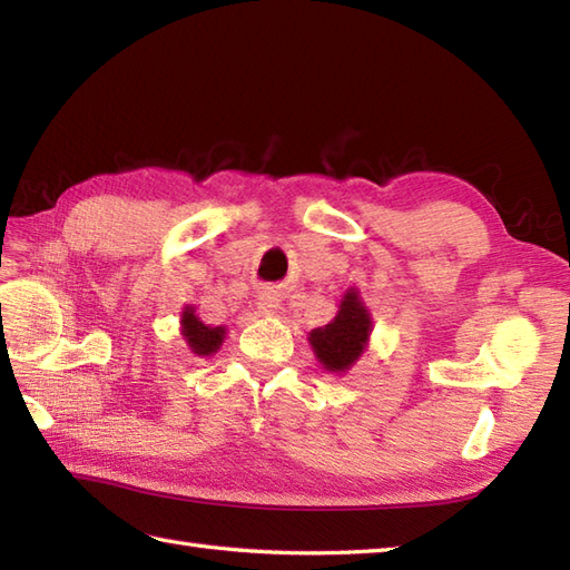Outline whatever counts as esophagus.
<instances>
[{
  "label": "esophagus",
  "mask_w": 570,
  "mask_h": 570,
  "mask_svg": "<svg viewBox=\"0 0 570 570\" xmlns=\"http://www.w3.org/2000/svg\"><path fill=\"white\" fill-rule=\"evenodd\" d=\"M257 306L264 313H272L278 306V296H276L274 288H262V292L257 294Z\"/></svg>",
  "instance_id": "1"
}]
</instances>
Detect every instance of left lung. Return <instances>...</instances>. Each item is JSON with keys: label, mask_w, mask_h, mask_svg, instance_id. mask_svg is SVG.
<instances>
[{"label": "left lung", "mask_w": 570, "mask_h": 570, "mask_svg": "<svg viewBox=\"0 0 570 570\" xmlns=\"http://www.w3.org/2000/svg\"><path fill=\"white\" fill-rule=\"evenodd\" d=\"M372 331L367 308L362 306L357 292H347L333 323L311 331V345L325 370L345 372L362 355Z\"/></svg>", "instance_id": "obj_1"}]
</instances>
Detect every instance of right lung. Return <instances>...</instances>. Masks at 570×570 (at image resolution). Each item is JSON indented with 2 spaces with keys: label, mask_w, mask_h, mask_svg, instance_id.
<instances>
[{
  "label": "right lung",
  "mask_w": 570,
  "mask_h": 570,
  "mask_svg": "<svg viewBox=\"0 0 570 570\" xmlns=\"http://www.w3.org/2000/svg\"><path fill=\"white\" fill-rule=\"evenodd\" d=\"M184 335H186V343L193 353L213 355L215 350L223 345L225 328H210V325H205L203 321L196 318L193 308H186L184 311Z\"/></svg>",
  "instance_id": "obj_1"
}]
</instances>
